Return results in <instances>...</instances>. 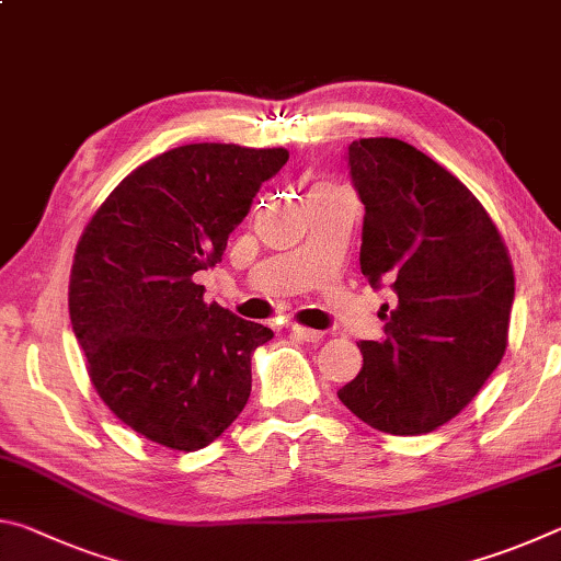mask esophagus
Segmentation results:
<instances>
[{
    "instance_id": "1",
    "label": "esophagus",
    "mask_w": 561,
    "mask_h": 561,
    "mask_svg": "<svg viewBox=\"0 0 561 561\" xmlns=\"http://www.w3.org/2000/svg\"><path fill=\"white\" fill-rule=\"evenodd\" d=\"M289 331H291V336H297L301 341H311V344H314V341H319L321 336H324L317 329H307V327H299V324H291Z\"/></svg>"
}]
</instances>
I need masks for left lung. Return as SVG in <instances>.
<instances>
[{
    "instance_id": "1",
    "label": "left lung",
    "mask_w": 561,
    "mask_h": 561,
    "mask_svg": "<svg viewBox=\"0 0 561 561\" xmlns=\"http://www.w3.org/2000/svg\"><path fill=\"white\" fill-rule=\"evenodd\" d=\"M364 203L360 272L396 294L383 341H360L339 401L391 435L431 433L468 405L505 356L515 272L497 227L458 178L398 138L348 146ZM388 311V304H383Z\"/></svg>"
}]
</instances>
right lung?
Listing matches in <instances>:
<instances>
[{
    "instance_id": "1",
    "label": "right lung",
    "mask_w": 561,
    "mask_h": 561,
    "mask_svg": "<svg viewBox=\"0 0 561 561\" xmlns=\"http://www.w3.org/2000/svg\"><path fill=\"white\" fill-rule=\"evenodd\" d=\"M284 148L190 144L123 178L73 254L69 314L101 401L148 440L201 450L252 391L272 329L205 304L195 272L222 260Z\"/></svg>"
}]
</instances>
